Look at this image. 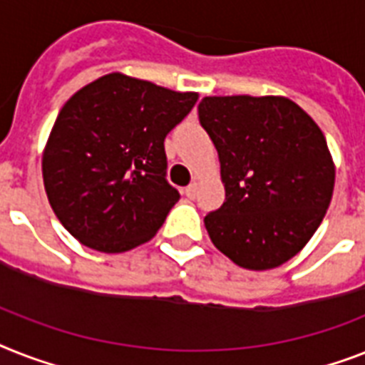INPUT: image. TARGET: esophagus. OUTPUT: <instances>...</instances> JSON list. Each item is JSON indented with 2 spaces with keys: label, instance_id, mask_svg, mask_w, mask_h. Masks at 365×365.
Here are the masks:
<instances>
[{
  "label": "esophagus",
  "instance_id": "esophagus-1",
  "mask_svg": "<svg viewBox=\"0 0 365 365\" xmlns=\"http://www.w3.org/2000/svg\"><path fill=\"white\" fill-rule=\"evenodd\" d=\"M183 192H185V197L187 198H197V192H198V185L197 183H191V185H187V187L183 189Z\"/></svg>",
  "mask_w": 365,
  "mask_h": 365
}]
</instances>
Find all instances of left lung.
Returning a JSON list of instances; mask_svg holds the SVG:
<instances>
[{"label": "left lung", "mask_w": 365, "mask_h": 365, "mask_svg": "<svg viewBox=\"0 0 365 365\" xmlns=\"http://www.w3.org/2000/svg\"><path fill=\"white\" fill-rule=\"evenodd\" d=\"M200 125L221 163L225 202L204 217L213 245L247 269L277 268L311 240L336 168L311 115L287 97H204Z\"/></svg>", "instance_id": "obj_1"}]
</instances>
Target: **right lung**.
Listing matches in <instances>:
<instances>
[{"label": "right lung", "instance_id": "1", "mask_svg": "<svg viewBox=\"0 0 365 365\" xmlns=\"http://www.w3.org/2000/svg\"><path fill=\"white\" fill-rule=\"evenodd\" d=\"M198 99L110 73L59 110L43 153L48 202L80 244L123 253L152 240L180 192L167 182L165 138Z\"/></svg>", "mask_w": 365, "mask_h": 365}]
</instances>
